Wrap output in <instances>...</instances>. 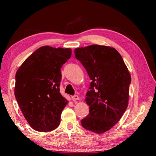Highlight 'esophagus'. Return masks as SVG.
Masks as SVG:
<instances>
[{
  "label": "esophagus",
  "instance_id": "obj_1",
  "mask_svg": "<svg viewBox=\"0 0 156 156\" xmlns=\"http://www.w3.org/2000/svg\"><path fill=\"white\" fill-rule=\"evenodd\" d=\"M72 99L73 101H78L80 99V98H79V97L78 95H74V96H72Z\"/></svg>",
  "mask_w": 156,
  "mask_h": 156
}]
</instances>
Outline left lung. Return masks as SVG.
I'll return each instance as SVG.
<instances>
[{
    "instance_id": "obj_1",
    "label": "left lung",
    "mask_w": 156,
    "mask_h": 156,
    "mask_svg": "<svg viewBox=\"0 0 156 156\" xmlns=\"http://www.w3.org/2000/svg\"><path fill=\"white\" fill-rule=\"evenodd\" d=\"M74 54L92 80L85 98L90 110L82 126L103 133L117 123L127 108L130 73L113 48L91 45L75 49Z\"/></svg>"
}]
</instances>
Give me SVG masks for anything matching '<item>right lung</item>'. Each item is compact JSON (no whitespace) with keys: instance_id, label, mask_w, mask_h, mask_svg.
Segmentation results:
<instances>
[{"instance_id":"add662e5","label":"right lung","mask_w":156,"mask_h":156,"mask_svg":"<svg viewBox=\"0 0 156 156\" xmlns=\"http://www.w3.org/2000/svg\"><path fill=\"white\" fill-rule=\"evenodd\" d=\"M72 49L45 45L25 59L15 75V96L28 123L35 131L54 130L68 101L59 92L61 68Z\"/></svg>"}]
</instances>
